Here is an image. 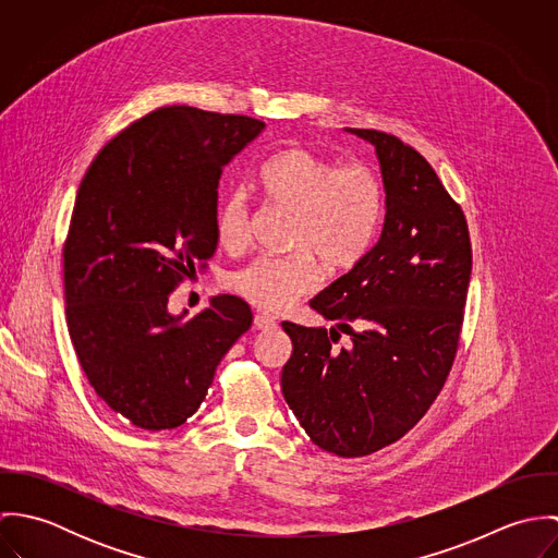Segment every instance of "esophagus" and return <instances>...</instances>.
<instances>
[{
    "instance_id": "esophagus-1",
    "label": "esophagus",
    "mask_w": 558,
    "mask_h": 558,
    "mask_svg": "<svg viewBox=\"0 0 558 558\" xmlns=\"http://www.w3.org/2000/svg\"><path fill=\"white\" fill-rule=\"evenodd\" d=\"M253 326H255L257 330H268V328H275L277 322H275L272 316H268V314H257V316L253 318Z\"/></svg>"
}]
</instances>
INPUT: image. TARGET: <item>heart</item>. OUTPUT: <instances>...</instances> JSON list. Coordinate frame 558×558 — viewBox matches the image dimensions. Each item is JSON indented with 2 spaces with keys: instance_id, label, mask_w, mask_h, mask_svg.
<instances>
[{
  "instance_id": "b5f03b06",
  "label": "heart",
  "mask_w": 558,
  "mask_h": 558,
  "mask_svg": "<svg viewBox=\"0 0 558 558\" xmlns=\"http://www.w3.org/2000/svg\"><path fill=\"white\" fill-rule=\"evenodd\" d=\"M259 184L266 199L292 215L286 257H255L228 279L251 305L283 312L318 290L322 266L352 270L378 234L385 191L367 165H339L307 148H286L262 165ZM219 244L239 253L251 240V206L244 191L226 197L217 217Z\"/></svg>"
}]
</instances>
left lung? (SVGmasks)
<instances>
[{
    "label": "left lung",
    "mask_w": 558,
    "mask_h": 558,
    "mask_svg": "<svg viewBox=\"0 0 558 558\" xmlns=\"http://www.w3.org/2000/svg\"><path fill=\"white\" fill-rule=\"evenodd\" d=\"M380 160V239L310 305L332 322H283L292 356L281 391L319 449L363 458L398 442L451 372L473 270L466 217L432 165L396 135L345 129ZM341 333L348 347L336 348Z\"/></svg>",
    "instance_id": "obj_1"
}]
</instances>
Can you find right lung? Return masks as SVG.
Returning a JSON list of instances; mask_svg holds the SVG:
<instances>
[{
  "label": "right lung",
  "mask_w": 558,
  "mask_h": 558,
  "mask_svg": "<svg viewBox=\"0 0 558 558\" xmlns=\"http://www.w3.org/2000/svg\"><path fill=\"white\" fill-rule=\"evenodd\" d=\"M264 126L160 107L118 133L81 180L64 242L66 324L89 387L140 429H173L197 412L251 328L232 294L191 319L167 303L215 255L219 178Z\"/></svg>",
  "instance_id": "1"
}]
</instances>
